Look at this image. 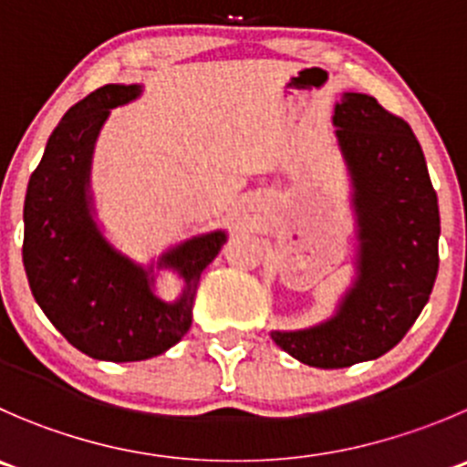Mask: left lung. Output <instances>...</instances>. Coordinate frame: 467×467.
I'll return each instance as SVG.
<instances>
[{
    "mask_svg": "<svg viewBox=\"0 0 467 467\" xmlns=\"http://www.w3.org/2000/svg\"><path fill=\"white\" fill-rule=\"evenodd\" d=\"M333 125L351 184L356 275L328 319L271 330L292 358L321 369L374 360L401 342L436 283L441 237L438 196L410 125L365 93H342Z\"/></svg>",
    "mask_w": 467,
    "mask_h": 467,
    "instance_id": "1",
    "label": "left lung"
}]
</instances>
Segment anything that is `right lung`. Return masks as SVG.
I'll use <instances>...</instances> for the list:
<instances>
[{
	"label": "right lung",
	"mask_w": 467,
	"mask_h": 467,
	"mask_svg": "<svg viewBox=\"0 0 467 467\" xmlns=\"http://www.w3.org/2000/svg\"><path fill=\"white\" fill-rule=\"evenodd\" d=\"M141 93V84H107L67 109L25 198L22 262L36 303L72 347L109 363L152 358L184 337L201 274L228 239L212 230L139 265L104 237L90 192L95 141L111 109ZM160 270L183 280L175 302L156 294Z\"/></svg>",
	"instance_id": "obj_1"
}]
</instances>
